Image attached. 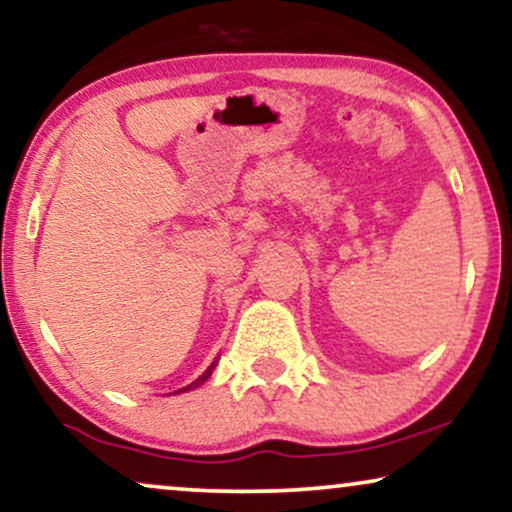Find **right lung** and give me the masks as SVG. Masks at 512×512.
Returning <instances> with one entry per match:
<instances>
[{"label":"right lung","mask_w":512,"mask_h":512,"mask_svg":"<svg viewBox=\"0 0 512 512\" xmlns=\"http://www.w3.org/2000/svg\"><path fill=\"white\" fill-rule=\"evenodd\" d=\"M214 366H216V361L212 363V366H209V368L205 370V373H202V375L198 377V380H195L193 384H188V387H184V389H179V391H177V394H181V391H191V389H195V387H198V384H202V382H207V380H209V375H212V370H214Z\"/></svg>","instance_id":"right-lung-1"}]
</instances>
